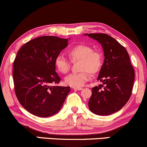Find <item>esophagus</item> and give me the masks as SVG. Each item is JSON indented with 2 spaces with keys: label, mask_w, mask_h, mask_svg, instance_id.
<instances>
[{
  "label": "esophagus",
  "mask_w": 147,
  "mask_h": 147,
  "mask_svg": "<svg viewBox=\"0 0 147 147\" xmlns=\"http://www.w3.org/2000/svg\"><path fill=\"white\" fill-rule=\"evenodd\" d=\"M73 89L75 90H83V88H78V87H74V88H73Z\"/></svg>",
  "instance_id": "1"
}]
</instances>
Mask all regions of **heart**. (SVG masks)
Returning <instances> with one entry per match:
<instances>
[{
    "label": "heart",
    "mask_w": 147,
    "mask_h": 147,
    "mask_svg": "<svg viewBox=\"0 0 147 147\" xmlns=\"http://www.w3.org/2000/svg\"><path fill=\"white\" fill-rule=\"evenodd\" d=\"M72 61L80 60V73L71 74L64 79L65 83L71 87L83 86L90 79V72L97 74L101 70L103 64V55L99 51L93 50L91 46L84 44L77 45L68 52ZM57 69L62 74H67L70 69V61L62 55H58L55 59Z\"/></svg>",
    "instance_id": "obj_1"
}]
</instances>
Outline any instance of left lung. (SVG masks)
<instances>
[{"label": "left lung", "instance_id": "obj_1", "mask_svg": "<svg viewBox=\"0 0 147 147\" xmlns=\"http://www.w3.org/2000/svg\"><path fill=\"white\" fill-rule=\"evenodd\" d=\"M97 40L103 48L105 60L97 80L105 85L92 88L88 107L99 116L112 114L121 110L130 99L135 71L126 49L116 39L106 34H86Z\"/></svg>", "mask_w": 147, "mask_h": 147}]
</instances>
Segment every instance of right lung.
<instances>
[{
    "label": "right lung",
    "mask_w": 147,
    "mask_h": 147,
    "mask_svg": "<svg viewBox=\"0 0 147 147\" xmlns=\"http://www.w3.org/2000/svg\"><path fill=\"white\" fill-rule=\"evenodd\" d=\"M67 45V38L40 36L25 43L17 53L12 73L15 91L29 113L50 117L61 109L70 87L57 86L61 79L55 71V59Z\"/></svg>",
    "instance_id": "1"
}]
</instances>
